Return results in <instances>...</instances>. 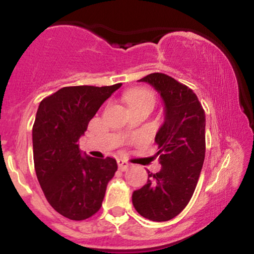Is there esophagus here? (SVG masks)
Masks as SVG:
<instances>
[{
	"mask_svg": "<svg viewBox=\"0 0 254 254\" xmlns=\"http://www.w3.org/2000/svg\"><path fill=\"white\" fill-rule=\"evenodd\" d=\"M117 162H118V168L121 171H125L130 166L127 161H124V160H118Z\"/></svg>",
	"mask_w": 254,
	"mask_h": 254,
	"instance_id": "1",
	"label": "esophagus"
}]
</instances>
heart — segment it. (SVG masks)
<instances>
[{
  "mask_svg": "<svg viewBox=\"0 0 254 254\" xmlns=\"http://www.w3.org/2000/svg\"><path fill=\"white\" fill-rule=\"evenodd\" d=\"M125 100H127V105L131 106V105L142 103V101H153L154 103V97L147 89H133L127 93Z\"/></svg>",
  "mask_w": 254,
  "mask_h": 254,
  "instance_id": "heart-1",
  "label": "heart"
}]
</instances>
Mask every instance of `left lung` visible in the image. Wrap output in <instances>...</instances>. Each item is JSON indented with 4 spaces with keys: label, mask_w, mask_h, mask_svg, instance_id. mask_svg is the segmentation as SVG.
Here are the masks:
<instances>
[{
    "label": "left lung",
    "mask_w": 254,
    "mask_h": 254,
    "mask_svg": "<svg viewBox=\"0 0 254 254\" xmlns=\"http://www.w3.org/2000/svg\"><path fill=\"white\" fill-rule=\"evenodd\" d=\"M138 82L150 84L164 103V123L157 130V173L148 172V182L133 191L136 211L148 220H172L190 202L205 156V113L193 90L161 72Z\"/></svg>",
    "instance_id": "8db88e82"
}]
</instances>
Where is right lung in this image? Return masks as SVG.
I'll list each match as a JSON object with an SVG mask.
<instances>
[{
    "label": "right lung",
    "mask_w": 254,
    "mask_h": 254,
    "mask_svg": "<svg viewBox=\"0 0 254 254\" xmlns=\"http://www.w3.org/2000/svg\"><path fill=\"white\" fill-rule=\"evenodd\" d=\"M121 86L64 87L39 104L32 130L34 168L48 202L64 217L81 221L94 215L117 171L113 157L81 153L78 139Z\"/></svg>",
    "instance_id": "1"
}]
</instances>
